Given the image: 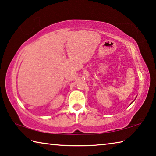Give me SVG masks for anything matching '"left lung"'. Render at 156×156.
Listing matches in <instances>:
<instances>
[{"mask_svg":"<svg viewBox=\"0 0 156 156\" xmlns=\"http://www.w3.org/2000/svg\"><path fill=\"white\" fill-rule=\"evenodd\" d=\"M133 102H132V103H133ZM131 103H130V104H131Z\"/></svg>","mask_w":156,"mask_h":156,"instance_id":"1","label":"left lung"}]
</instances>
